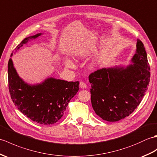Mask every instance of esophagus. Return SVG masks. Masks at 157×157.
Instances as JSON below:
<instances>
[{
	"mask_svg": "<svg viewBox=\"0 0 157 157\" xmlns=\"http://www.w3.org/2000/svg\"><path fill=\"white\" fill-rule=\"evenodd\" d=\"M79 86L80 87H81V89H86V83H85V82H80V84H79Z\"/></svg>",
	"mask_w": 157,
	"mask_h": 157,
	"instance_id": "esophagus-1",
	"label": "esophagus"
}]
</instances>
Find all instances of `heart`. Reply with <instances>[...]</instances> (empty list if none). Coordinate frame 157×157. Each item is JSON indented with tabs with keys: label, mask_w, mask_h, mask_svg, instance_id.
I'll return each mask as SVG.
<instances>
[{
	"label": "heart",
	"mask_w": 157,
	"mask_h": 157,
	"mask_svg": "<svg viewBox=\"0 0 157 157\" xmlns=\"http://www.w3.org/2000/svg\"><path fill=\"white\" fill-rule=\"evenodd\" d=\"M65 65L67 68H72L75 67L74 63H73L71 59H69V58H68V59H67V60H66ZM92 66H94V64H93Z\"/></svg>",
	"instance_id": "1"
}]
</instances>
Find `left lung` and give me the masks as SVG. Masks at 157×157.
<instances>
[{"label":"left lung","instance_id":"8db88e82","mask_svg":"<svg viewBox=\"0 0 157 157\" xmlns=\"http://www.w3.org/2000/svg\"><path fill=\"white\" fill-rule=\"evenodd\" d=\"M133 64L126 68H102L89 76L91 103L97 116L117 121L130 116L148 89L151 72L143 43L137 40Z\"/></svg>","mask_w":157,"mask_h":157}]
</instances>
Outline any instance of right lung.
I'll use <instances>...</instances> for the list:
<instances>
[{"label": "right lung", "instance_id": "right-lung-1", "mask_svg": "<svg viewBox=\"0 0 157 157\" xmlns=\"http://www.w3.org/2000/svg\"><path fill=\"white\" fill-rule=\"evenodd\" d=\"M41 35L25 38L15 50ZM8 78L9 93L15 105L31 120L43 125L56 123L79 89L78 81L68 82L54 78H48L36 85L27 84L17 74L11 58L8 63Z\"/></svg>", "mask_w": 157, "mask_h": 157}]
</instances>
